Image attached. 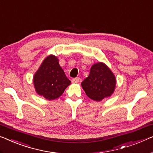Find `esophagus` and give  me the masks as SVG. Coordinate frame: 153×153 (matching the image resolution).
<instances>
[{
	"label": "esophagus",
	"instance_id": "34e87169",
	"mask_svg": "<svg viewBox=\"0 0 153 153\" xmlns=\"http://www.w3.org/2000/svg\"><path fill=\"white\" fill-rule=\"evenodd\" d=\"M79 81H80V78L79 77H76V78H74L72 79L73 83H78Z\"/></svg>",
	"mask_w": 153,
	"mask_h": 153
}]
</instances>
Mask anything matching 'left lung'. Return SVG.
<instances>
[{"mask_svg":"<svg viewBox=\"0 0 153 153\" xmlns=\"http://www.w3.org/2000/svg\"><path fill=\"white\" fill-rule=\"evenodd\" d=\"M90 99L96 102L113 95L116 86V78L105 63L98 62L91 68L90 74L81 84Z\"/></svg>","mask_w":153,"mask_h":153,"instance_id":"8db88e82","label":"left lung"}]
</instances>
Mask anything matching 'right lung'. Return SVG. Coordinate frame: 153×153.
I'll use <instances>...</instances> for the list:
<instances>
[{
	"instance_id": "1",
	"label": "right lung",
	"mask_w": 153,
	"mask_h": 153,
	"mask_svg": "<svg viewBox=\"0 0 153 153\" xmlns=\"http://www.w3.org/2000/svg\"><path fill=\"white\" fill-rule=\"evenodd\" d=\"M36 92L48 100H53L61 96L70 85L59 60L54 55L47 56L33 77Z\"/></svg>"
}]
</instances>
